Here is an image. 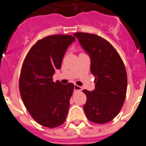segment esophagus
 I'll list each match as a JSON object with an SVG mask.
<instances>
[{
  "label": "esophagus",
  "mask_w": 146,
  "mask_h": 146,
  "mask_svg": "<svg viewBox=\"0 0 146 146\" xmlns=\"http://www.w3.org/2000/svg\"><path fill=\"white\" fill-rule=\"evenodd\" d=\"M74 90H75V91H81V90H82V88L80 86H77V85H74Z\"/></svg>",
  "instance_id": "34e87169"
}]
</instances>
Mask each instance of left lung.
<instances>
[{
	"label": "left lung",
	"instance_id": "left-lung-1",
	"mask_svg": "<svg viewBox=\"0 0 146 146\" xmlns=\"http://www.w3.org/2000/svg\"><path fill=\"white\" fill-rule=\"evenodd\" d=\"M91 59V73L96 77V89L83 90L87 100L83 106L91 122L106 123L117 115L124 103L127 76L124 64L107 40L94 34L74 33Z\"/></svg>",
	"mask_w": 146,
	"mask_h": 146
}]
</instances>
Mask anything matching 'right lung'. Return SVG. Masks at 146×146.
Returning <instances> with one entry per match:
<instances>
[{
    "mask_svg": "<svg viewBox=\"0 0 146 146\" xmlns=\"http://www.w3.org/2000/svg\"><path fill=\"white\" fill-rule=\"evenodd\" d=\"M75 40L69 35L43 38L24 60L19 81L20 96L32 117L43 127H59L66 120L74 85L53 82L52 76L60 69L66 49Z\"/></svg>",
    "mask_w": 146,
    "mask_h": 146,
    "instance_id": "1",
    "label": "right lung"
}]
</instances>
